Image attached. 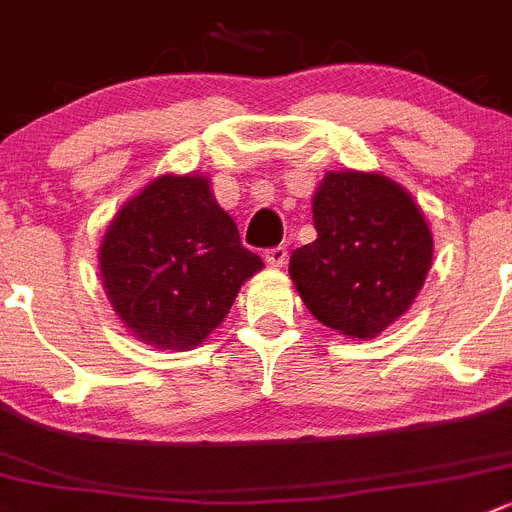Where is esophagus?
<instances>
[{
  "instance_id": "34e87169",
  "label": "esophagus",
  "mask_w": 512,
  "mask_h": 512,
  "mask_svg": "<svg viewBox=\"0 0 512 512\" xmlns=\"http://www.w3.org/2000/svg\"><path fill=\"white\" fill-rule=\"evenodd\" d=\"M286 256H289L286 246H274V248H266V251H264L266 264L274 266V269H281V266L286 264Z\"/></svg>"
}]
</instances>
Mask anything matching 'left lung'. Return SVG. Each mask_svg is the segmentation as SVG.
Returning a JSON list of instances; mask_svg holds the SVG:
<instances>
[{"label":"left lung","mask_w":512,"mask_h":512,"mask_svg":"<svg viewBox=\"0 0 512 512\" xmlns=\"http://www.w3.org/2000/svg\"><path fill=\"white\" fill-rule=\"evenodd\" d=\"M316 241L296 248L289 274L306 309L349 339H374L420 294L432 231L392 178L329 170L314 193Z\"/></svg>","instance_id":"8db88e82"}]
</instances>
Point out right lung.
<instances>
[{
    "instance_id": "add662e5",
    "label": "right lung",
    "mask_w": 512,
    "mask_h": 512,
    "mask_svg": "<svg viewBox=\"0 0 512 512\" xmlns=\"http://www.w3.org/2000/svg\"><path fill=\"white\" fill-rule=\"evenodd\" d=\"M264 261L241 243L206 175H160L107 226L100 276L115 314L155 349L198 347Z\"/></svg>"
}]
</instances>
